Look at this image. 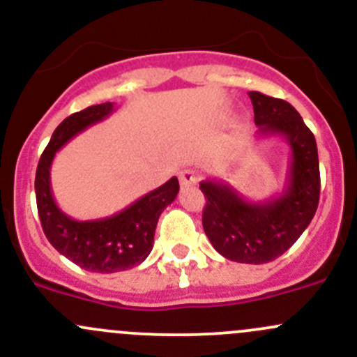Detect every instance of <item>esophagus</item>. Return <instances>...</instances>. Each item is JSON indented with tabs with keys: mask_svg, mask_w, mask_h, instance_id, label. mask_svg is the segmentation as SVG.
Instances as JSON below:
<instances>
[{
	"mask_svg": "<svg viewBox=\"0 0 357 357\" xmlns=\"http://www.w3.org/2000/svg\"><path fill=\"white\" fill-rule=\"evenodd\" d=\"M199 179H200V174L192 167H186L179 172V183H181V186H185V188L186 186L197 185V183H199Z\"/></svg>",
	"mask_w": 357,
	"mask_h": 357,
	"instance_id": "esophagus-1",
	"label": "esophagus"
}]
</instances>
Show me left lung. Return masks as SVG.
Returning a JSON list of instances; mask_svg holds the SVG:
<instances>
[{
    "label": "left lung",
    "instance_id": "8db88e82",
    "mask_svg": "<svg viewBox=\"0 0 357 357\" xmlns=\"http://www.w3.org/2000/svg\"><path fill=\"white\" fill-rule=\"evenodd\" d=\"M259 135H280L289 142L291 160L282 195L247 202L228 183L205 179L202 225L212 247L235 262L264 264L297 242L319 202V160L314 135L289 102L259 91L248 93Z\"/></svg>",
    "mask_w": 357,
    "mask_h": 357
}]
</instances>
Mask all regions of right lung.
<instances>
[{
    "mask_svg": "<svg viewBox=\"0 0 357 357\" xmlns=\"http://www.w3.org/2000/svg\"><path fill=\"white\" fill-rule=\"evenodd\" d=\"M115 110L114 103H100L68 115L55 129L36 171V202L46 238L68 261L93 273H117L142 264L153 247L157 221L162 211L179 192L178 178H171L124 211L103 219L75 221L55 204L50 185V169L55 153L68 139Z\"/></svg>",
    "mask_w": 357,
    "mask_h": 357,
    "instance_id": "right-lung-1",
    "label": "right lung"
}]
</instances>
